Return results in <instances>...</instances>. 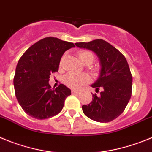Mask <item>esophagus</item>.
<instances>
[{
  "label": "esophagus",
  "mask_w": 152,
  "mask_h": 152,
  "mask_svg": "<svg viewBox=\"0 0 152 152\" xmlns=\"http://www.w3.org/2000/svg\"><path fill=\"white\" fill-rule=\"evenodd\" d=\"M79 92L80 91H78V90H72V94L73 95H74V94H79Z\"/></svg>",
  "instance_id": "esophagus-1"
}]
</instances>
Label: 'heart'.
Segmentation results:
<instances>
[{"label":"heart","mask_w":152,"mask_h":152,"mask_svg":"<svg viewBox=\"0 0 152 152\" xmlns=\"http://www.w3.org/2000/svg\"><path fill=\"white\" fill-rule=\"evenodd\" d=\"M78 57L82 62L88 59L94 60L92 53L88 50H81L78 53ZM89 82V77L86 74H77L70 73L64 77V83L72 88H79Z\"/></svg>","instance_id":"1"}]
</instances>
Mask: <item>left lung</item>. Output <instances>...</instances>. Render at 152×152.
Instances as JSON below:
<instances>
[{"mask_svg":"<svg viewBox=\"0 0 152 152\" xmlns=\"http://www.w3.org/2000/svg\"><path fill=\"white\" fill-rule=\"evenodd\" d=\"M78 48L95 52L100 61V75L91 87L96 91L102 89L99 96L92 95V101L82 108L86 116L100 123L110 122L124 112L132 94V77L124 55L102 39L75 44Z\"/></svg>","mask_w":152,"mask_h":152,"instance_id":"1","label":"left lung"}]
</instances>
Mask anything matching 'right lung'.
<instances>
[{
    "instance_id": "right-lung-1",
    "label": "right lung",
    "mask_w": 152,
    "mask_h": 152,
    "mask_svg": "<svg viewBox=\"0 0 152 152\" xmlns=\"http://www.w3.org/2000/svg\"><path fill=\"white\" fill-rule=\"evenodd\" d=\"M73 47L72 42L48 37L34 44L20 57L13 86L16 99L27 114L44 120L62 110L71 90L64 84L51 88L49 78L58 71L64 52Z\"/></svg>"
}]
</instances>
